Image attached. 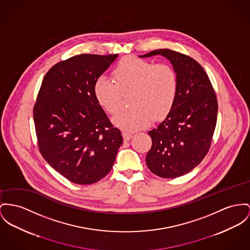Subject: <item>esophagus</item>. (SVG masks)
I'll use <instances>...</instances> for the list:
<instances>
[{
	"mask_svg": "<svg viewBox=\"0 0 250 250\" xmlns=\"http://www.w3.org/2000/svg\"><path fill=\"white\" fill-rule=\"evenodd\" d=\"M122 136H123L124 141L127 142V141H129V140L133 137V134H132V133H127V132H123V133H122Z\"/></svg>",
	"mask_w": 250,
	"mask_h": 250,
	"instance_id": "1",
	"label": "esophagus"
}]
</instances>
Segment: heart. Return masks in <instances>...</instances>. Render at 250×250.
<instances>
[{
    "label": "heart",
    "mask_w": 250,
    "mask_h": 250,
    "mask_svg": "<svg viewBox=\"0 0 250 250\" xmlns=\"http://www.w3.org/2000/svg\"><path fill=\"white\" fill-rule=\"evenodd\" d=\"M115 83L100 77L94 84V95L110 115L119 110L123 96L132 94L129 110L118 113L113 123L123 131H136L168 115L178 93V75L168 63L127 57L113 72Z\"/></svg>",
    "instance_id": "heart-1"
}]
</instances>
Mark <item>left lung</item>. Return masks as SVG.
<instances>
[{
    "label": "left lung",
    "mask_w": 250,
    "mask_h": 250,
    "mask_svg": "<svg viewBox=\"0 0 250 250\" xmlns=\"http://www.w3.org/2000/svg\"><path fill=\"white\" fill-rule=\"evenodd\" d=\"M162 55L178 75V93L172 109L149 132L152 144L146 156L150 171L162 178L189 172L208 152L216 127L218 102L204 68L188 55L169 49L153 50L141 58Z\"/></svg>",
    "instance_id": "obj_1"
}]
</instances>
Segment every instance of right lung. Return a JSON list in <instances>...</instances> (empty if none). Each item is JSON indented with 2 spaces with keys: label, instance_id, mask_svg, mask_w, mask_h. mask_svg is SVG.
Instances as JSON below:
<instances>
[{
  "label": "right lung",
  "instance_id": "add662e5",
  "mask_svg": "<svg viewBox=\"0 0 250 250\" xmlns=\"http://www.w3.org/2000/svg\"><path fill=\"white\" fill-rule=\"evenodd\" d=\"M115 55L81 54L51 67L34 104L38 147L69 181L96 183L113 167L123 142L94 95V84Z\"/></svg>",
  "mask_w": 250,
  "mask_h": 250
}]
</instances>
